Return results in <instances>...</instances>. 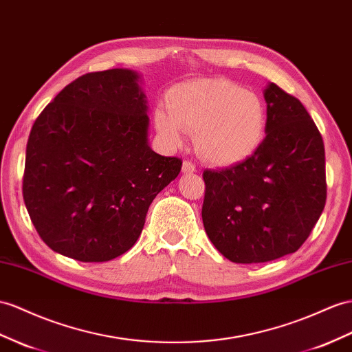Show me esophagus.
<instances>
[{
	"label": "esophagus",
	"mask_w": 352,
	"mask_h": 352,
	"mask_svg": "<svg viewBox=\"0 0 352 352\" xmlns=\"http://www.w3.org/2000/svg\"><path fill=\"white\" fill-rule=\"evenodd\" d=\"M195 170H196V165L195 164H192V162H188V160L183 162V173L184 174H193Z\"/></svg>",
	"instance_id": "obj_1"
}]
</instances>
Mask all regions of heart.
Listing matches in <instances>:
<instances>
[{"label": "heart", "instance_id": "1", "mask_svg": "<svg viewBox=\"0 0 352 352\" xmlns=\"http://www.w3.org/2000/svg\"><path fill=\"white\" fill-rule=\"evenodd\" d=\"M153 123L168 147H182L192 131L204 159L230 166L260 147L267 113L263 99L251 90L228 80H197L170 89L166 107L155 108Z\"/></svg>", "mask_w": 352, "mask_h": 352}]
</instances>
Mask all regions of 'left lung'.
Returning a JSON list of instances; mask_svg holds the SVG:
<instances>
[{
	"label": "left lung",
	"instance_id": "8db88e82",
	"mask_svg": "<svg viewBox=\"0 0 352 352\" xmlns=\"http://www.w3.org/2000/svg\"><path fill=\"white\" fill-rule=\"evenodd\" d=\"M266 137L241 164L204 173L206 235L233 263L292 254L326 205L322 138L299 99L275 83L263 90Z\"/></svg>",
	"mask_w": 352,
	"mask_h": 352
}]
</instances>
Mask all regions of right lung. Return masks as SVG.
Masks as SVG:
<instances>
[{"mask_svg":"<svg viewBox=\"0 0 352 352\" xmlns=\"http://www.w3.org/2000/svg\"><path fill=\"white\" fill-rule=\"evenodd\" d=\"M137 71L89 73L56 95L26 144L23 201L40 238L78 262H108L140 238L182 160L148 146Z\"/></svg>","mask_w":352,"mask_h":352,"instance_id":"1","label":"right lung"}]
</instances>
